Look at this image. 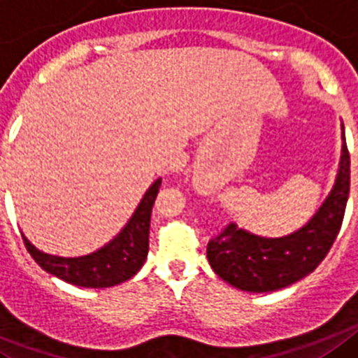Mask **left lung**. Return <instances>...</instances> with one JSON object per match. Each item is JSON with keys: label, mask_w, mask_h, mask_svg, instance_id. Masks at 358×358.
Masks as SVG:
<instances>
[{"label": "left lung", "mask_w": 358, "mask_h": 358, "mask_svg": "<svg viewBox=\"0 0 358 358\" xmlns=\"http://www.w3.org/2000/svg\"><path fill=\"white\" fill-rule=\"evenodd\" d=\"M350 196V153H343L334 187L306 225L282 238H261L231 223L207 245L214 272L245 292H273L306 278L319 266L343 225Z\"/></svg>", "instance_id": "obj_1"}]
</instances>
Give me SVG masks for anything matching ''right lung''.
I'll return each mask as SVG.
<instances>
[{"label": "right lung", "mask_w": 358, "mask_h": 358, "mask_svg": "<svg viewBox=\"0 0 358 358\" xmlns=\"http://www.w3.org/2000/svg\"><path fill=\"white\" fill-rule=\"evenodd\" d=\"M162 180H155L122 231L95 252L61 257L41 252L23 236L24 247L37 265L55 278L85 288H108L131 279L144 265L149 250V223Z\"/></svg>", "instance_id": "obj_1"}]
</instances>
